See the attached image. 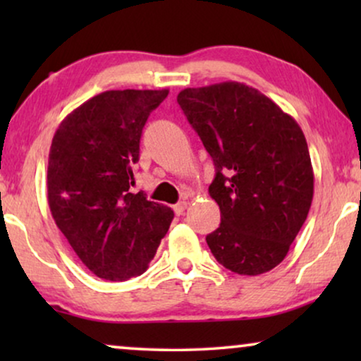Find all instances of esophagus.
Listing matches in <instances>:
<instances>
[{"label":"esophagus","instance_id":"1","mask_svg":"<svg viewBox=\"0 0 361 361\" xmlns=\"http://www.w3.org/2000/svg\"><path fill=\"white\" fill-rule=\"evenodd\" d=\"M187 207H189V204H187V202H179V204H176L174 205L176 215H184L185 210H187Z\"/></svg>","mask_w":361,"mask_h":361}]
</instances>
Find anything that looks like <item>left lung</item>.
Segmentation results:
<instances>
[{"label": "left lung", "instance_id": "left-lung-1", "mask_svg": "<svg viewBox=\"0 0 361 361\" xmlns=\"http://www.w3.org/2000/svg\"><path fill=\"white\" fill-rule=\"evenodd\" d=\"M177 102L215 164L221 224L207 235L220 264L258 276L286 258L307 219L314 171L298 121L253 87L184 88Z\"/></svg>", "mask_w": 361, "mask_h": 361}]
</instances>
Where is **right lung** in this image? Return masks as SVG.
<instances>
[{
  "mask_svg": "<svg viewBox=\"0 0 361 361\" xmlns=\"http://www.w3.org/2000/svg\"><path fill=\"white\" fill-rule=\"evenodd\" d=\"M169 90H108L63 118L52 137L47 202L52 219L98 278L145 273L174 212L131 194V166L149 113Z\"/></svg>",
  "mask_w": 361,
  "mask_h": 361,
  "instance_id": "1",
  "label": "right lung"
}]
</instances>
